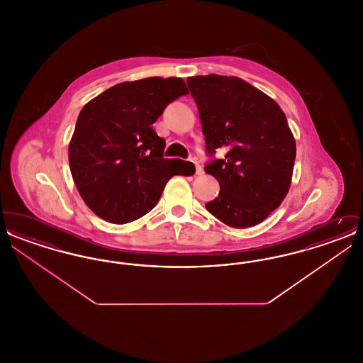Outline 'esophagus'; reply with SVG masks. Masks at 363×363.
Instances as JSON below:
<instances>
[{"instance_id":"obj_1","label":"esophagus","mask_w":363,"mask_h":363,"mask_svg":"<svg viewBox=\"0 0 363 363\" xmlns=\"http://www.w3.org/2000/svg\"><path fill=\"white\" fill-rule=\"evenodd\" d=\"M193 162V164L196 166V175H201L203 174V169H201V166L199 164V162H196V160H191Z\"/></svg>"}]
</instances>
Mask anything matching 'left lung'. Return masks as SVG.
<instances>
[{
	"mask_svg": "<svg viewBox=\"0 0 363 363\" xmlns=\"http://www.w3.org/2000/svg\"><path fill=\"white\" fill-rule=\"evenodd\" d=\"M199 107L207 151L225 159L206 166L219 196L206 204L225 225L247 228L265 220L287 196L296 145L280 106L235 76H193L186 80Z\"/></svg>",
	"mask_w": 363,
	"mask_h": 363,
	"instance_id": "left-lung-1",
	"label": "left lung"
}]
</instances>
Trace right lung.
<instances>
[{"label": "right lung", "instance_id": "right-lung-1", "mask_svg": "<svg viewBox=\"0 0 363 363\" xmlns=\"http://www.w3.org/2000/svg\"><path fill=\"white\" fill-rule=\"evenodd\" d=\"M189 94L181 77H147L106 89L82 108L68 157L83 201L106 222L123 225L148 213L181 159H164L166 141L152 123L174 99Z\"/></svg>", "mask_w": 363, "mask_h": 363}]
</instances>
